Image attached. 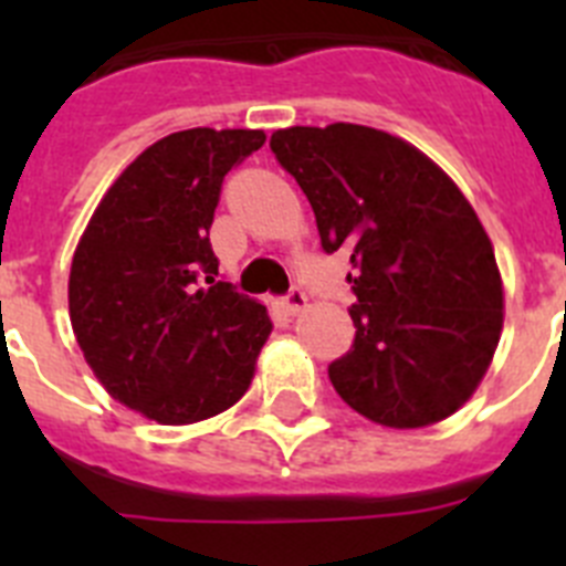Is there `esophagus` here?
Wrapping results in <instances>:
<instances>
[{"label": "esophagus", "mask_w": 566, "mask_h": 566, "mask_svg": "<svg viewBox=\"0 0 566 566\" xmlns=\"http://www.w3.org/2000/svg\"><path fill=\"white\" fill-rule=\"evenodd\" d=\"M280 306L286 308V314H300L303 312V308L308 306V297L303 292H300V289H292V292L286 294V297H283V303H280Z\"/></svg>", "instance_id": "esophagus-1"}]
</instances>
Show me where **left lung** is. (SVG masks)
<instances>
[{"mask_svg":"<svg viewBox=\"0 0 566 566\" xmlns=\"http://www.w3.org/2000/svg\"><path fill=\"white\" fill-rule=\"evenodd\" d=\"M272 153L306 192L326 252H352L354 345L334 391L385 428L457 413L504 323L496 254L462 189L422 149L363 124L286 127Z\"/></svg>","mask_w":566,"mask_h":566,"instance_id":"obj_1","label":"left lung"}]
</instances>
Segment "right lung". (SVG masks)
<instances>
[{
	"instance_id": "obj_1",
	"label": "right lung",
	"mask_w": 566,
	"mask_h": 566,
	"mask_svg": "<svg viewBox=\"0 0 566 566\" xmlns=\"http://www.w3.org/2000/svg\"><path fill=\"white\" fill-rule=\"evenodd\" d=\"M263 142V129L167 135L115 178L78 238L67 283L78 348L109 397L158 424L232 408L272 334L263 303L214 280L209 247L223 175Z\"/></svg>"
}]
</instances>
